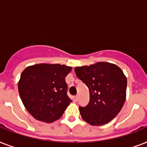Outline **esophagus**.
Segmentation results:
<instances>
[{"label":"esophagus","mask_w":147,"mask_h":147,"mask_svg":"<svg viewBox=\"0 0 147 147\" xmlns=\"http://www.w3.org/2000/svg\"><path fill=\"white\" fill-rule=\"evenodd\" d=\"M78 99V95H76V96L74 97V100H75V101H77Z\"/></svg>","instance_id":"34e87169"}]
</instances>
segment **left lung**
I'll use <instances>...</instances> for the list:
<instances>
[{
	"mask_svg": "<svg viewBox=\"0 0 147 147\" xmlns=\"http://www.w3.org/2000/svg\"><path fill=\"white\" fill-rule=\"evenodd\" d=\"M75 71L89 89L88 105L79 107L83 120L93 126L104 125L112 121L126 100L127 82L123 71L115 64L100 62L89 66L76 67Z\"/></svg>",
	"mask_w": 147,
	"mask_h": 147,
	"instance_id": "1",
	"label": "left lung"
}]
</instances>
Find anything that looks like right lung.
Segmentation results:
<instances>
[{
	"label": "right lung",
	"instance_id": "obj_1",
	"mask_svg": "<svg viewBox=\"0 0 147 147\" xmlns=\"http://www.w3.org/2000/svg\"><path fill=\"white\" fill-rule=\"evenodd\" d=\"M71 67L40 63L22 72L18 91L27 111L38 121L52 123L59 119L70 105L65 77Z\"/></svg>",
	"mask_w": 147,
	"mask_h": 147
}]
</instances>
